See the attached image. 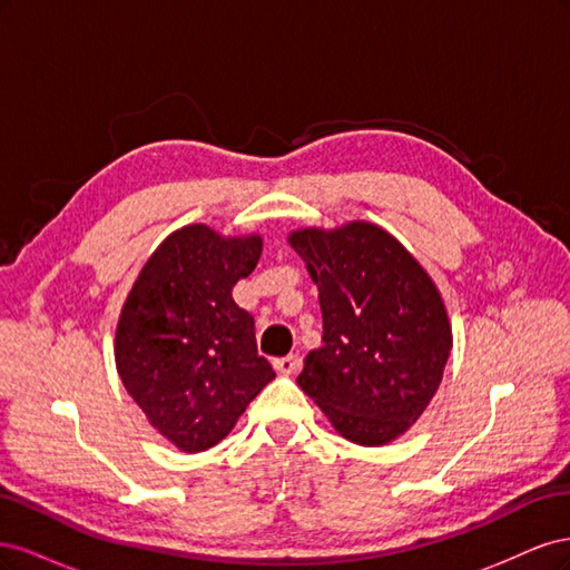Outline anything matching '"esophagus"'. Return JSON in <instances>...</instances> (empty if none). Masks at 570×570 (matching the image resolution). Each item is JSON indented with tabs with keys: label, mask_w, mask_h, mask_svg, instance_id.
<instances>
[{
	"label": "esophagus",
	"mask_w": 570,
	"mask_h": 570,
	"mask_svg": "<svg viewBox=\"0 0 570 570\" xmlns=\"http://www.w3.org/2000/svg\"><path fill=\"white\" fill-rule=\"evenodd\" d=\"M273 366H275V371L283 373V375H292V373H297V368H299V356L297 354L281 356V358L273 361Z\"/></svg>",
	"instance_id": "obj_1"
}]
</instances>
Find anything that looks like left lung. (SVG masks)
<instances>
[{
    "instance_id": "8db88e82",
    "label": "left lung",
    "mask_w": 570,
    "mask_h": 570,
    "mask_svg": "<svg viewBox=\"0 0 570 570\" xmlns=\"http://www.w3.org/2000/svg\"><path fill=\"white\" fill-rule=\"evenodd\" d=\"M289 245L312 273L323 344L297 385L342 438L377 446L421 419L452 352L440 289L402 243L366 220L302 228Z\"/></svg>"
}]
</instances>
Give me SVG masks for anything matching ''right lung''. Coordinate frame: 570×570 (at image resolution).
Segmentation results:
<instances>
[{"label": "right lung", "mask_w": 570, "mask_h": 570, "mask_svg": "<svg viewBox=\"0 0 570 570\" xmlns=\"http://www.w3.org/2000/svg\"><path fill=\"white\" fill-rule=\"evenodd\" d=\"M262 245V235L223 237L204 223L185 226L147 258L120 308V381L180 452L218 444L275 377L256 352L252 314L233 299Z\"/></svg>", "instance_id": "add662e5"}]
</instances>
